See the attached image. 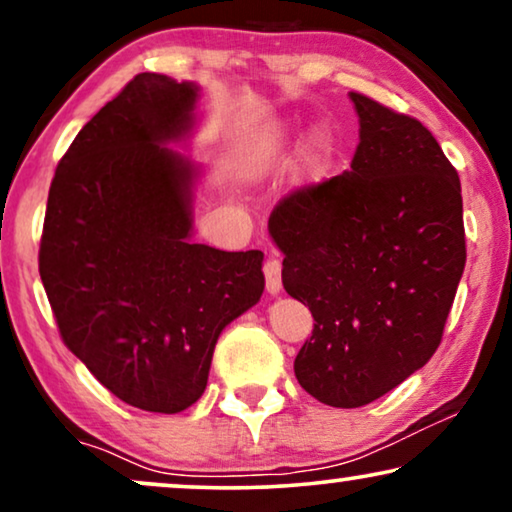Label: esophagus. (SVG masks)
Here are the masks:
<instances>
[{"label":"esophagus","mask_w":512,"mask_h":512,"mask_svg":"<svg viewBox=\"0 0 512 512\" xmlns=\"http://www.w3.org/2000/svg\"><path fill=\"white\" fill-rule=\"evenodd\" d=\"M263 272H265V289L272 296H277L282 291V261L277 256H270L268 261L263 263Z\"/></svg>","instance_id":"1"}]
</instances>
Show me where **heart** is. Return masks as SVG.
I'll use <instances>...</instances> for the list:
<instances>
[{"label": "heart", "mask_w": 512, "mask_h": 512, "mask_svg": "<svg viewBox=\"0 0 512 512\" xmlns=\"http://www.w3.org/2000/svg\"><path fill=\"white\" fill-rule=\"evenodd\" d=\"M279 139H282V135H275L272 144H268L265 149H261V153H258V160H263L265 163V160H270L272 156H275ZM331 149H333L331 135H328L324 128H314L310 135H307L305 144H303V153H300L303 170L310 174V177H319V174L328 167V160H331Z\"/></svg>", "instance_id": "heart-1"}]
</instances>
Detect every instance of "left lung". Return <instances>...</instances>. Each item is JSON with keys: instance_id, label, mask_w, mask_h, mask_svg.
I'll return each instance as SVG.
<instances>
[{"instance_id": "1", "label": "left lung", "mask_w": 512, "mask_h": 512, "mask_svg": "<svg viewBox=\"0 0 512 512\" xmlns=\"http://www.w3.org/2000/svg\"><path fill=\"white\" fill-rule=\"evenodd\" d=\"M347 172L272 209L282 282L310 307L293 363L307 394L361 408L424 366L443 340L466 263L459 174L417 118L361 93Z\"/></svg>"}]
</instances>
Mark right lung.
<instances>
[{
  "mask_svg": "<svg viewBox=\"0 0 512 512\" xmlns=\"http://www.w3.org/2000/svg\"><path fill=\"white\" fill-rule=\"evenodd\" d=\"M200 88L137 74L74 137L48 191L39 275L60 338L123 403L174 415L207 387L216 340L261 300V251L191 242L195 167L163 144Z\"/></svg>",
  "mask_w": 512,
  "mask_h": 512,
  "instance_id": "1",
  "label": "right lung"
}]
</instances>
